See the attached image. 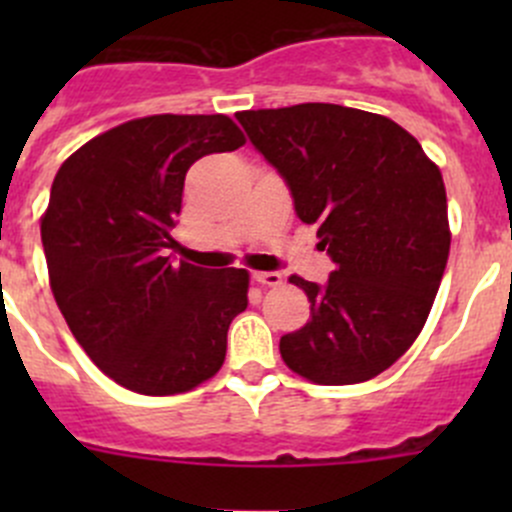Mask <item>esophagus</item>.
<instances>
[{
  "mask_svg": "<svg viewBox=\"0 0 512 512\" xmlns=\"http://www.w3.org/2000/svg\"><path fill=\"white\" fill-rule=\"evenodd\" d=\"M252 280H255L257 285H265V287H280L282 285L280 272H252Z\"/></svg>",
  "mask_w": 512,
  "mask_h": 512,
  "instance_id": "obj_1",
  "label": "esophagus"
}]
</instances>
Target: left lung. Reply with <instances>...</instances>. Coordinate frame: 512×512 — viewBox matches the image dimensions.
Here are the masks:
<instances>
[{
    "label": "left lung",
    "mask_w": 512,
    "mask_h": 512,
    "mask_svg": "<svg viewBox=\"0 0 512 512\" xmlns=\"http://www.w3.org/2000/svg\"><path fill=\"white\" fill-rule=\"evenodd\" d=\"M235 116L334 262L327 285L289 277L312 319L280 339L282 359L314 384L374 379L416 342L446 270L441 170L379 113L299 103Z\"/></svg>",
    "instance_id": "obj_1"
}]
</instances>
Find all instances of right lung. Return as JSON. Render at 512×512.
Here are the masks:
<instances>
[{"label": "right lung", "instance_id": "obj_1", "mask_svg": "<svg viewBox=\"0 0 512 512\" xmlns=\"http://www.w3.org/2000/svg\"><path fill=\"white\" fill-rule=\"evenodd\" d=\"M242 143L223 113H160L91 138L56 173L41 218L51 292L76 342L126 389L183 394L223 366L250 275L173 265L168 250L190 165Z\"/></svg>", "mask_w": 512, "mask_h": 512}]
</instances>
